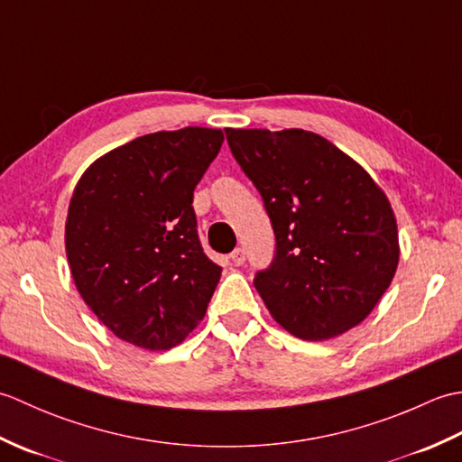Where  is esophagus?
Segmentation results:
<instances>
[{
  "label": "esophagus",
  "mask_w": 462,
  "mask_h": 462,
  "mask_svg": "<svg viewBox=\"0 0 462 462\" xmlns=\"http://www.w3.org/2000/svg\"><path fill=\"white\" fill-rule=\"evenodd\" d=\"M230 262L234 263V266H242V263L246 262V252H244L242 248H236L230 254Z\"/></svg>",
  "instance_id": "obj_1"
}]
</instances>
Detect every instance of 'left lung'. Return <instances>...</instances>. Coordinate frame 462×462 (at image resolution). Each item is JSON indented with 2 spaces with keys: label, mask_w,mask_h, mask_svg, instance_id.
<instances>
[{
  "label": "left lung",
  "mask_w": 462,
  "mask_h": 462,
  "mask_svg": "<svg viewBox=\"0 0 462 462\" xmlns=\"http://www.w3.org/2000/svg\"><path fill=\"white\" fill-rule=\"evenodd\" d=\"M224 133L276 236L270 268L254 278L272 318L306 341L356 328L377 306L399 263L397 222L385 192L316 133Z\"/></svg>",
  "instance_id": "1"
}]
</instances>
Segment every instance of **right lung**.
<instances>
[{
    "instance_id": "right-lung-1",
    "label": "right lung",
    "mask_w": 462,
    "mask_h": 462,
    "mask_svg": "<svg viewBox=\"0 0 462 462\" xmlns=\"http://www.w3.org/2000/svg\"><path fill=\"white\" fill-rule=\"evenodd\" d=\"M222 143L220 129L204 126L144 134L97 159L75 186L65 224L75 286L136 347L179 346L218 286L192 199Z\"/></svg>"
}]
</instances>
